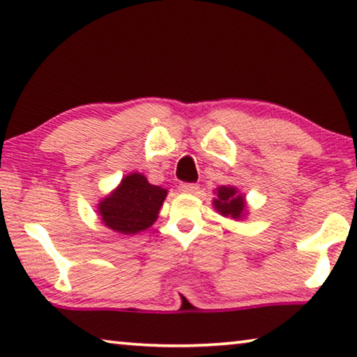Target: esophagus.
Segmentation results:
<instances>
[{
	"instance_id": "obj_1",
	"label": "esophagus",
	"mask_w": 357,
	"mask_h": 357,
	"mask_svg": "<svg viewBox=\"0 0 357 357\" xmlns=\"http://www.w3.org/2000/svg\"><path fill=\"white\" fill-rule=\"evenodd\" d=\"M198 189H200L198 184H181L179 185V192L189 193V195H192V193H197Z\"/></svg>"
}]
</instances>
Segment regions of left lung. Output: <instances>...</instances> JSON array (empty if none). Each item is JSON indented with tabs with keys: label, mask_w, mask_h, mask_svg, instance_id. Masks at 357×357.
I'll use <instances>...</instances> for the list:
<instances>
[{
	"label": "left lung",
	"mask_w": 357,
	"mask_h": 357,
	"mask_svg": "<svg viewBox=\"0 0 357 357\" xmlns=\"http://www.w3.org/2000/svg\"><path fill=\"white\" fill-rule=\"evenodd\" d=\"M214 209L223 217L241 220L249 214L245 195L234 185H220L215 189V198L213 200Z\"/></svg>",
	"instance_id": "8db88e82"
}]
</instances>
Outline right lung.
Instances as JSON below:
<instances>
[{
  "label": "right lung",
  "instance_id": "obj_1",
  "mask_svg": "<svg viewBox=\"0 0 357 357\" xmlns=\"http://www.w3.org/2000/svg\"><path fill=\"white\" fill-rule=\"evenodd\" d=\"M168 190L151 184L142 173H129L98 204L107 228L119 234H135L149 228L159 217Z\"/></svg>",
  "mask_w": 357,
  "mask_h": 357
}]
</instances>
